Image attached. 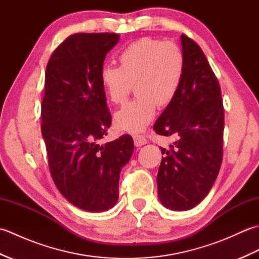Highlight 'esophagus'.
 <instances>
[{
  "mask_svg": "<svg viewBox=\"0 0 259 259\" xmlns=\"http://www.w3.org/2000/svg\"><path fill=\"white\" fill-rule=\"evenodd\" d=\"M133 138H134L136 147H141V146L146 145L148 142V140L146 139V137L142 136V135H135V136H133Z\"/></svg>",
  "mask_w": 259,
  "mask_h": 259,
  "instance_id": "1",
  "label": "esophagus"
}]
</instances>
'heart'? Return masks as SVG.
Returning <instances> with one entry per match:
<instances>
[{
    "label": "heart",
    "instance_id": "b5f03b06",
    "mask_svg": "<svg viewBox=\"0 0 259 259\" xmlns=\"http://www.w3.org/2000/svg\"><path fill=\"white\" fill-rule=\"evenodd\" d=\"M118 60L119 67L101 69V85L109 100L120 104L136 83L138 97L115 113L114 123L120 130L139 133L155 118L158 104L167 106L177 96L185 71L184 54L174 42L146 36L125 47Z\"/></svg>",
    "mask_w": 259,
    "mask_h": 259
}]
</instances>
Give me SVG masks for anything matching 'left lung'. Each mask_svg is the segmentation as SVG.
Returning <instances> with one entry per match:
<instances>
[{"label": "left lung", "mask_w": 259, "mask_h": 259, "mask_svg": "<svg viewBox=\"0 0 259 259\" xmlns=\"http://www.w3.org/2000/svg\"><path fill=\"white\" fill-rule=\"evenodd\" d=\"M185 71L177 96L153 125L161 136H175L170 149L161 148L158 198L176 211L197 206L216 180L223 160L224 107L216 75L200 47L180 36Z\"/></svg>", "instance_id": "obj_1"}]
</instances>
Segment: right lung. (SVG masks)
Wrapping results in <instances>:
<instances>
[{
	"label": "right lung",
	"mask_w": 259,
	"mask_h": 259,
	"mask_svg": "<svg viewBox=\"0 0 259 259\" xmlns=\"http://www.w3.org/2000/svg\"><path fill=\"white\" fill-rule=\"evenodd\" d=\"M117 33H75L60 45L46 70L41 131L57 188L82 210L101 212L119 198L120 171L134 152L129 135L102 145L111 114L100 82Z\"/></svg>",
	"instance_id": "right-lung-1"
}]
</instances>
